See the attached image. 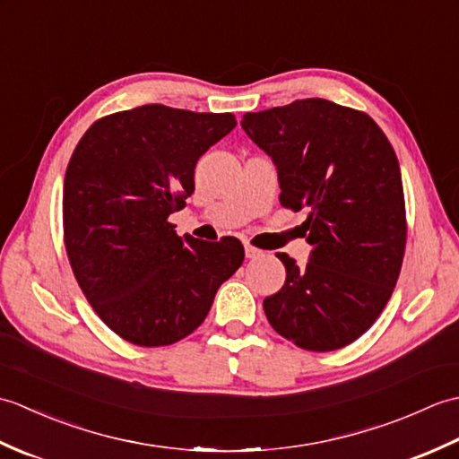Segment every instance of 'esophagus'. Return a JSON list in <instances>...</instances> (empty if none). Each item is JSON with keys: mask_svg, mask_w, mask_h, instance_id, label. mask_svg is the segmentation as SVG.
<instances>
[{"mask_svg": "<svg viewBox=\"0 0 459 459\" xmlns=\"http://www.w3.org/2000/svg\"><path fill=\"white\" fill-rule=\"evenodd\" d=\"M245 255H247V258H258L262 255V250L255 248L252 245H247L245 247Z\"/></svg>", "mask_w": 459, "mask_h": 459, "instance_id": "1", "label": "esophagus"}]
</instances>
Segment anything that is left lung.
I'll use <instances>...</instances> for the list:
<instances>
[{
    "label": "left lung",
    "instance_id": "8db88e82",
    "mask_svg": "<svg viewBox=\"0 0 459 459\" xmlns=\"http://www.w3.org/2000/svg\"><path fill=\"white\" fill-rule=\"evenodd\" d=\"M240 126L276 163L281 207L309 211V262L276 255L286 281L264 299L270 325L317 353L353 343L403 268L406 207L391 142L368 114L324 99L248 112Z\"/></svg>",
    "mask_w": 459,
    "mask_h": 459
}]
</instances>
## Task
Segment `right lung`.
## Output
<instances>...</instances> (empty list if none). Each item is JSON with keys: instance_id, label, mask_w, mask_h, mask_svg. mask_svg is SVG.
<instances>
[{"instance_id": "right-lung-1", "label": "right lung", "mask_w": 459, "mask_h": 459, "mask_svg": "<svg viewBox=\"0 0 459 459\" xmlns=\"http://www.w3.org/2000/svg\"><path fill=\"white\" fill-rule=\"evenodd\" d=\"M235 126L230 112L145 104L96 120L71 155L66 256L92 309L134 345L191 335L245 260L238 238H181L169 222L195 189L197 160Z\"/></svg>"}]
</instances>
